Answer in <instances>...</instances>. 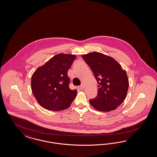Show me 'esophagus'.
Wrapping results in <instances>:
<instances>
[{
    "mask_svg": "<svg viewBox=\"0 0 157 157\" xmlns=\"http://www.w3.org/2000/svg\"><path fill=\"white\" fill-rule=\"evenodd\" d=\"M79 88L80 89H81V90L85 88V85H84L83 83H82V84H81V85L79 87Z\"/></svg>",
    "mask_w": 157,
    "mask_h": 157,
    "instance_id": "esophagus-1",
    "label": "esophagus"
}]
</instances>
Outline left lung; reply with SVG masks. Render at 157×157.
<instances>
[{
  "label": "left lung",
  "mask_w": 157,
  "mask_h": 157,
  "mask_svg": "<svg viewBox=\"0 0 157 157\" xmlns=\"http://www.w3.org/2000/svg\"><path fill=\"white\" fill-rule=\"evenodd\" d=\"M90 66L98 85V94L89 100L101 112L115 110L125 99L129 87L127 72L113 57L97 52L82 56Z\"/></svg>",
  "instance_id": "8db88e82"
}]
</instances>
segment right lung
<instances>
[{"mask_svg":"<svg viewBox=\"0 0 157 157\" xmlns=\"http://www.w3.org/2000/svg\"><path fill=\"white\" fill-rule=\"evenodd\" d=\"M76 56L59 53L38 67L32 76L31 88L34 97L44 108L60 111L68 108L77 95L69 87L67 72Z\"/></svg>","mask_w":157,"mask_h":157,"instance_id":"right-lung-1","label":"right lung"}]
</instances>
